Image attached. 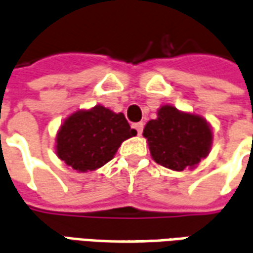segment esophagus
I'll return each instance as SVG.
<instances>
[{
    "mask_svg": "<svg viewBox=\"0 0 253 253\" xmlns=\"http://www.w3.org/2000/svg\"><path fill=\"white\" fill-rule=\"evenodd\" d=\"M134 127H135V130L138 131V134L141 135V134H142V130H143V123H142V122H139V123H135V125H134Z\"/></svg>",
    "mask_w": 253,
    "mask_h": 253,
    "instance_id": "obj_1",
    "label": "esophagus"
}]
</instances>
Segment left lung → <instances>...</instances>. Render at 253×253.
<instances>
[{
	"mask_svg": "<svg viewBox=\"0 0 253 253\" xmlns=\"http://www.w3.org/2000/svg\"><path fill=\"white\" fill-rule=\"evenodd\" d=\"M149 150L157 164L172 170L192 169L206 159L212 143V131L205 118L163 105L157 119L143 128Z\"/></svg>",
	"mask_w": 253,
	"mask_h": 253,
	"instance_id": "8db88e82",
	"label": "left lung"
}]
</instances>
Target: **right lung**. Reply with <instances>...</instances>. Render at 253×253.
I'll return each mask as SVG.
<instances>
[{"label":"right lung","instance_id":"right-lung-1","mask_svg":"<svg viewBox=\"0 0 253 253\" xmlns=\"http://www.w3.org/2000/svg\"><path fill=\"white\" fill-rule=\"evenodd\" d=\"M137 135L125 115L96 105L65 119L55 138V152L78 172L94 170L114 159L127 138Z\"/></svg>","mask_w":253,"mask_h":253}]
</instances>
